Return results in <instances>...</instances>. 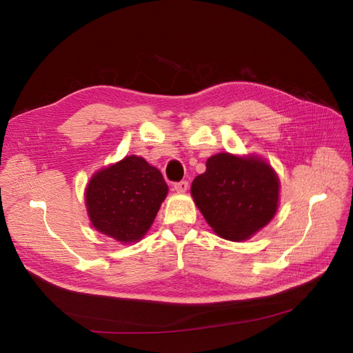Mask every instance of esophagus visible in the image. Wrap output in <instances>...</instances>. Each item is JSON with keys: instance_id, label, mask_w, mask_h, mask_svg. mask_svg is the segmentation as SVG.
<instances>
[{"instance_id": "34e87169", "label": "esophagus", "mask_w": 353, "mask_h": 353, "mask_svg": "<svg viewBox=\"0 0 353 353\" xmlns=\"http://www.w3.org/2000/svg\"><path fill=\"white\" fill-rule=\"evenodd\" d=\"M189 188V183L186 182V180H183V182H179V183H174L173 185V189L176 190V192H186Z\"/></svg>"}]
</instances>
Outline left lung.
<instances>
[{
	"label": "left lung",
	"instance_id": "1",
	"mask_svg": "<svg viewBox=\"0 0 353 353\" xmlns=\"http://www.w3.org/2000/svg\"><path fill=\"white\" fill-rule=\"evenodd\" d=\"M205 165V173L194 179L190 195L219 236L239 243L274 219L279 179L263 158L220 152Z\"/></svg>",
	"mask_w": 353,
	"mask_h": 353
}]
</instances>
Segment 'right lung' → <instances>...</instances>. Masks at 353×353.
Here are the masks:
<instances>
[{
  "instance_id": "1",
  "label": "right lung",
  "mask_w": 353,
  "mask_h": 353,
  "mask_svg": "<svg viewBox=\"0 0 353 353\" xmlns=\"http://www.w3.org/2000/svg\"><path fill=\"white\" fill-rule=\"evenodd\" d=\"M168 194L161 171L137 155L100 168L85 188L92 226L121 244L137 243L152 226Z\"/></svg>"
}]
</instances>
